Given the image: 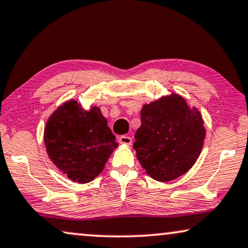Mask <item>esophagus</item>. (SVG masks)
<instances>
[{
	"instance_id": "obj_1",
	"label": "esophagus",
	"mask_w": 248,
	"mask_h": 248,
	"mask_svg": "<svg viewBox=\"0 0 248 248\" xmlns=\"http://www.w3.org/2000/svg\"><path fill=\"white\" fill-rule=\"evenodd\" d=\"M118 140H119V143H120V144L130 145L131 143H133V140H131V137L130 136H126V135H122V136L119 137Z\"/></svg>"
}]
</instances>
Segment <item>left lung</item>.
Masks as SVG:
<instances>
[{"mask_svg":"<svg viewBox=\"0 0 248 248\" xmlns=\"http://www.w3.org/2000/svg\"><path fill=\"white\" fill-rule=\"evenodd\" d=\"M140 119L134 148L147 174L168 183L186 173L200 156L205 138L200 112L171 94L145 104Z\"/></svg>","mask_w":248,"mask_h":248,"instance_id":"8db88e82","label":"left lung"}]
</instances>
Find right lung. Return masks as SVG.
<instances>
[{
    "label": "right lung",
    "mask_w": 248,
    "mask_h": 248,
    "mask_svg": "<svg viewBox=\"0 0 248 248\" xmlns=\"http://www.w3.org/2000/svg\"><path fill=\"white\" fill-rule=\"evenodd\" d=\"M44 143L52 162L80 184L97 177L118 146L100 108L86 111L74 100L59 107L49 117Z\"/></svg>",
    "instance_id": "add662e5"
}]
</instances>
